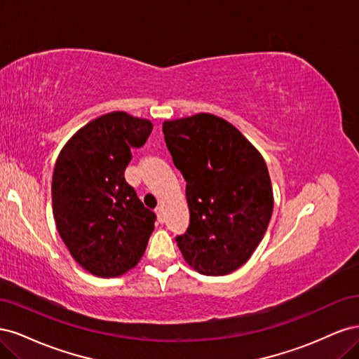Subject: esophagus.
Listing matches in <instances>:
<instances>
[{
    "instance_id": "esophagus-1",
    "label": "esophagus",
    "mask_w": 359,
    "mask_h": 359,
    "mask_svg": "<svg viewBox=\"0 0 359 359\" xmlns=\"http://www.w3.org/2000/svg\"><path fill=\"white\" fill-rule=\"evenodd\" d=\"M156 214H157V219H158V222H160V223L165 222V214H163L161 206H157V208H156Z\"/></svg>"
}]
</instances>
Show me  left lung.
I'll return each mask as SVG.
<instances>
[{"label":"left lung","mask_w":359,"mask_h":359,"mask_svg":"<svg viewBox=\"0 0 359 359\" xmlns=\"http://www.w3.org/2000/svg\"><path fill=\"white\" fill-rule=\"evenodd\" d=\"M173 165L186 180L190 224L175 240L205 276L240 268L262 241L273 214V189L259 151L211 114L163 123Z\"/></svg>","instance_id":"8db88e82"}]
</instances>
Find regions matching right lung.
Here are the masks:
<instances>
[{"mask_svg":"<svg viewBox=\"0 0 359 359\" xmlns=\"http://www.w3.org/2000/svg\"><path fill=\"white\" fill-rule=\"evenodd\" d=\"M151 132L148 119L106 114L82 127L57 160L53 219L76 262L94 276L118 277L136 266L154 231L157 215L124 177L132 149Z\"/></svg>","mask_w":359,"mask_h":359,"instance_id":"right-lung-1","label":"right lung"}]
</instances>
